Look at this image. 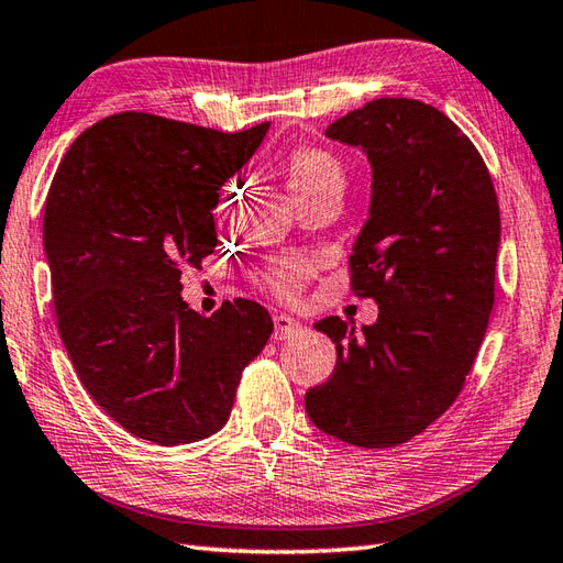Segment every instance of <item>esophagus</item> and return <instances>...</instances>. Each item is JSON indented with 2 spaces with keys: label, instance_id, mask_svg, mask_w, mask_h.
<instances>
[{
  "label": "esophagus",
  "instance_id": "1",
  "mask_svg": "<svg viewBox=\"0 0 563 563\" xmlns=\"http://www.w3.org/2000/svg\"><path fill=\"white\" fill-rule=\"evenodd\" d=\"M302 331V324L297 319L288 317V314H275L273 317V339L275 341H285V339H292L297 333Z\"/></svg>",
  "mask_w": 563,
  "mask_h": 563
}]
</instances>
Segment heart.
Instances as JSON below:
<instances>
[{
	"instance_id": "1",
	"label": "heart",
	"mask_w": 563,
	"mask_h": 563,
	"mask_svg": "<svg viewBox=\"0 0 563 563\" xmlns=\"http://www.w3.org/2000/svg\"><path fill=\"white\" fill-rule=\"evenodd\" d=\"M285 181H288L292 196L300 200L302 206H307V202H314L319 198L343 194L345 166L333 152L324 147L305 145L292 150L288 154V159H285ZM309 271H312V263L295 258L283 263L280 268H275L268 275V283L278 295L292 297L295 292H300Z\"/></svg>"
}]
</instances>
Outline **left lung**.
I'll return each instance as SVG.
<instances>
[{
	"label": "left lung",
	"instance_id": "left-lung-1",
	"mask_svg": "<svg viewBox=\"0 0 563 563\" xmlns=\"http://www.w3.org/2000/svg\"><path fill=\"white\" fill-rule=\"evenodd\" d=\"M373 166L369 218L351 254V288L379 317L361 336L339 317L314 324L336 343V367L305 394L327 435L394 448L460 397L488 327L500 212L472 140L413 99H375L327 128Z\"/></svg>",
	"mask_w": 563,
	"mask_h": 563
}]
</instances>
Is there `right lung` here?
<instances>
[{
    "instance_id": "add662e5",
    "label": "right lung",
    "mask_w": 563,
    "mask_h": 563,
    "mask_svg": "<svg viewBox=\"0 0 563 563\" xmlns=\"http://www.w3.org/2000/svg\"><path fill=\"white\" fill-rule=\"evenodd\" d=\"M266 130L115 113L71 142L47 190L59 339L91 399L142 440L172 448L218 433L271 339L256 302L239 297L200 317L181 300V271L218 246L220 188Z\"/></svg>"
}]
</instances>
